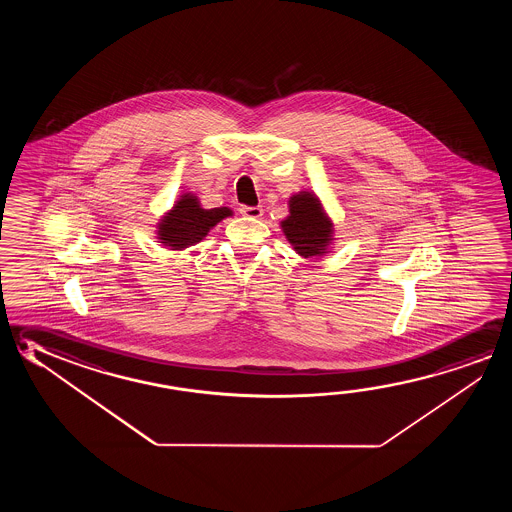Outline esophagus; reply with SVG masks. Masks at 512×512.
Returning <instances> with one entry per match:
<instances>
[{"mask_svg": "<svg viewBox=\"0 0 512 512\" xmlns=\"http://www.w3.org/2000/svg\"><path fill=\"white\" fill-rule=\"evenodd\" d=\"M241 214L246 218L259 219L262 218L264 210L262 207H241Z\"/></svg>", "mask_w": 512, "mask_h": 512, "instance_id": "obj_1", "label": "esophagus"}]
</instances>
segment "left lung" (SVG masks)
I'll return each instance as SVG.
<instances>
[{
  "label": "left lung",
  "instance_id": "obj_1",
  "mask_svg": "<svg viewBox=\"0 0 512 512\" xmlns=\"http://www.w3.org/2000/svg\"><path fill=\"white\" fill-rule=\"evenodd\" d=\"M287 207L289 214L280 221V228L294 252L303 259L327 255L336 241V230L318 194L303 189L289 198Z\"/></svg>",
  "mask_w": 512,
  "mask_h": 512
}]
</instances>
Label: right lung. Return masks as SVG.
<instances>
[{"label": "right lung", "instance_id": "add662e5", "mask_svg": "<svg viewBox=\"0 0 512 512\" xmlns=\"http://www.w3.org/2000/svg\"><path fill=\"white\" fill-rule=\"evenodd\" d=\"M230 216H234V212L228 207L203 209L196 194H180L173 207L160 216L155 237L168 250L182 252L203 241L219 221Z\"/></svg>", "mask_w": 512, "mask_h": 512}]
</instances>
